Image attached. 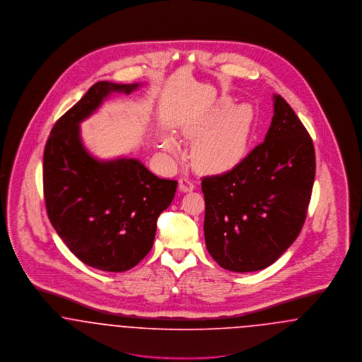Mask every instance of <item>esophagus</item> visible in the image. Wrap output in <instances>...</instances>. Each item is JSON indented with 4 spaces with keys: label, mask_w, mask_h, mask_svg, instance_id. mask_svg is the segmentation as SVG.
Returning a JSON list of instances; mask_svg holds the SVG:
<instances>
[{
    "label": "esophagus",
    "mask_w": 362,
    "mask_h": 362,
    "mask_svg": "<svg viewBox=\"0 0 362 362\" xmlns=\"http://www.w3.org/2000/svg\"><path fill=\"white\" fill-rule=\"evenodd\" d=\"M194 183L189 180L187 177H180L179 179V189L182 191V192H189V191H192L194 189Z\"/></svg>",
    "instance_id": "esophagus-1"
}]
</instances>
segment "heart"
Here are the masks:
<instances>
[{
  "label": "heart",
  "instance_id": "b5f03b06",
  "mask_svg": "<svg viewBox=\"0 0 362 362\" xmlns=\"http://www.w3.org/2000/svg\"><path fill=\"white\" fill-rule=\"evenodd\" d=\"M255 124V111L251 104L232 107V102L223 99L185 126L183 133L191 139H198L192 149L195 168L202 173L218 175L236 168L248 152ZM164 148L176 152L173 138L164 137Z\"/></svg>",
  "mask_w": 362,
  "mask_h": 362
}]
</instances>
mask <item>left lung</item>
I'll list each match as a JSON object with an SVG mask.
<instances>
[{
    "label": "left lung",
    "instance_id": "obj_1",
    "mask_svg": "<svg viewBox=\"0 0 362 362\" xmlns=\"http://www.w3.org/2000/svg\"><path fill=\"white\" fill-rule=\"evenodd\" d=\"M264 141L240 164L202 179L205 241L211 258L236 273L269 267L297 239L315 180V149L292 107L273 96Z\"/></svg>",
    "mask_w": 362,
    "mask_h": 362
}]
</instances>
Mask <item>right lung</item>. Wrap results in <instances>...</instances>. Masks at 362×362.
<instances>
[{"mask_svg":"<svg viewBox=\"0 0 362 362\" xmlns=\"http://www.w3.org/2000/svg\"><path fill=\"white\" fill-rule=\"evenodd\" d=\"M139 86H90L54 124L43 155V191L54 229L81 262L111 273L130 270L151 251L157 218L171 205L177 182L157 177L137 158L93 157L80 123L112 92L129 95Z\"/></svg>","mask_w":362,"mask_h":362,"instance_id":"right-lung-1","label":"right lung"}]
</instances>
